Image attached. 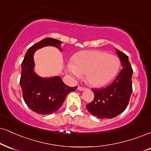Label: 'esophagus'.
Instances as JSON below:
<instances>
[{
	"label": "esophagus",
	"instance_id": "obj_1",
	"mask_svg": "<svg viewBox=\"0 0 151 151\" xmlns=\"http://www.w3.org/2000/svg\"><path fill=\"white\" fill-rule=\"evenodd\" d=\"M78 90L79 91H84L86 90V88H85V87H83L78 86Z\"/></svg>",
	"mask_w": 151,
	"mask_h": 151
}]
</instances>
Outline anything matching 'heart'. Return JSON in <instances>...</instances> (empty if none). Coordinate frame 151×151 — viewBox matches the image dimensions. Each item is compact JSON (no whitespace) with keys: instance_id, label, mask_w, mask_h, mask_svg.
<instances>
[{"instance_id":"1","label":"heart","mask_w":151,"mask_h":151,"mask_svg":"<svg viewBox=\"0 0 151 151\" xmlns=\"http://www.w3.org/2000/svg\"><path fill=\"white\" fill-rule=\"evenodd\" d=\"M120 60L116 55L97 50H87L76 53L66 70L76 78L85 75L89 84L101 87L109 83L117 76Z\"/></svg>"}]
</instances>
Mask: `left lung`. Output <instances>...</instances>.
<instances>
[{
  "mask_svg": "<svg viewBox=\"0 0 151 151\" xmlns=\"http://www.w3.org/2000/svg\"><path fill=\"white\" fill-rule=\"evenodd\" d=\"M122 69L112 83L101 89H92L94 99L87 105V110L99 118L111 119L123 112L132 92L133 70L125 54L115 49Z\"/></svg>",
  "mask_w": 151,
  "mask_h": 151,
  "instance_id": "obj_1",
  "label": "left lung"
}]
</instances>
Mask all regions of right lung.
Instances as JSON below:
<instances>
[{"label":"right lung","instance_id":"1","mask_svg":"<svg viewBox=\"0 0 151 151\" xmlns=\"http://www.w3.org/2000/svg\"><path fill=\"white\" fill-rule=\"evenodd\" d=\"M61 43L60 40L52 38L42 39L27 50L22 63L19 84L24 100L33 111L39 114H51L57 111L67 94L77 89V86L70 87L65 85L59 76L42 78L34 70L35 52L46 46H53L61 51Z\"/></svg>","mask_w":151,"mask_h":151}]
</instances>
